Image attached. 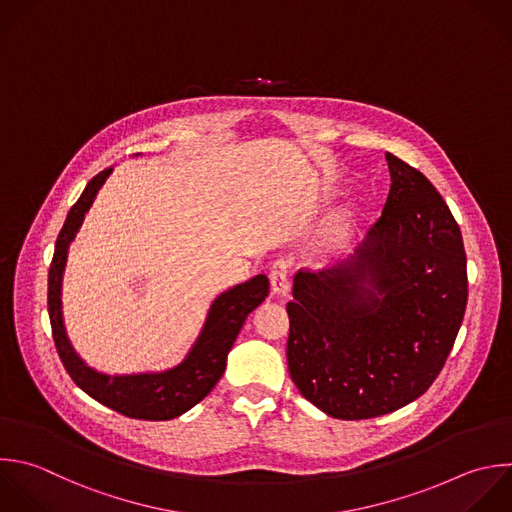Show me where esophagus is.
I'll use <instances>...</instances> for the list:
<instances>
[{
    "label": "esophagus",
    "instance_id": "1",
    "mask_svg": "<svg viewBox=\"0 0 512 512\" xmlns=\"http://www.w3.org/2000/svg\"><path fill=\"white\" fill-rule=\"evenodd\" d=\"M290 264L286 260H276L270 268V284L276 294H288L290 290Z\"/></svg>",
    "mask_w": 512,
    "mask_h": 512
}]
</instances>
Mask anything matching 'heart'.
Listing matches in <instances>:
<instances>
[{
  "label": "heart",
  "mask_w": 512,
  "mask_h": 512,
  "mask_svg": "<svg viewBox=\"0 0 512 512\" xmlns=\"http://www.w3.org/2000/svg\"><path fill=\"white\" fill-rule=\"evenodd\" d=\"M336 234H338V236H340V232H336Z\"/></svg>",
  "instance_id": "heart-1"
}]
</instances>
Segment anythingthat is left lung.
<instances>
[{
	"label": "left lung",
	"mask_w": 512,
	"mask_h": 512,
	"mask_svg": "<svg viewBox=\"0 0 512 512\" xmlns=\"http://www.w3.org/2000/svg\"><path fill=\"white\" fill-rule=\"evenodd\" d=\"M390 192L350 258L300 270L288 302V370L332 418L394 412L440 374L464 318L462 234L416 168L386 152Z\"/></svg>",
	"instance_id": "obj_1"
}]
</instances>
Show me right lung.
I'll return each instance as SVG.
<instances>
[{"instance_id": "obj_1", "label": "right lung", "mask_w": 512, "mask_h": 512, "mask_svg": "<svg viewBox=\"0 0 512 512\" xmlns=\"http://www.w3.org/2000/svg\"><path fill=\"white\" fill-rule=\"evenodd\" d=\"M114 168L92 178L80 200L72 206L56 242L48 276V312L58 354L72 380L100 404L140 420H170L210 394L226 370V358L244 326L248 314L268 296V278L258 274L248 282L222 292L210 306L204 328L186 358L164 372L104 374L88 366L68 340L62 316V278L68 250L76 238L86 212L92 208L98 190Z\"/></svg>"}]
</instances>
